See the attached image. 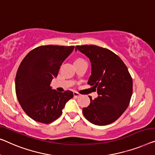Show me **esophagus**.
I'll return each mask as SVG.
<instances>
[{"instance_id":"34e87169","label":"esophagus","mask_w":155,"mask_h":155,"mask_svg":"<svg viewBox=\"0 0 155 155\" xmlns=\"http://www.w3.org/2000/svg\"><path fill=\"white\" fill-rule=\"evenodd\" d=\"M73 94H74V96L75 97H79L81 95V94L78 93V92H74Z\"/></svg>"}]
</instances>
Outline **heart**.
<instances>
[{
  "label": "heart",
  "instance_id": "heart-1",
  "mask_svg": "<svg viewBox=\"0 0 155 155\" xmlns=\"http://www.w3.org/2000/svg\"><path fill=\"white\" fill-rule=\"evenodd\" d=\"M82 61H85L83 58H78L75 60L74 63H80V62H82Z\"/></svg>",
  "mask_w": 155,
  "mask_h": 155
}]
</instances>
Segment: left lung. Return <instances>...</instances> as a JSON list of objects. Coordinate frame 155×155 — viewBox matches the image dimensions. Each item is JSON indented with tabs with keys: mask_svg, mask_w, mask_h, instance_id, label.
<instances>
[{
	"mask_svg": "<svg viewBox=\"0 0 155 155\" xmlns=\"http://www.w3.org/2000/svg\"><path fill=\"white\" fill-rule=\"evenodd\" d=\"M90 58L91 76L87 84L97 91L98 97L83 108L89 122L107 125L118 119L128 107L133 91V81L128 69L120 58L107 48L96 45L76 46Z\"/></svg>",
	"mask_w": 155,
	"mask_h": 155,
	"instance_id": "left-lung-1",
	"label": "left lung"
}]
</instances>
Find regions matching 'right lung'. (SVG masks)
<instances>
[{
  "instance_id": "obj_1",
  "label": "right lung",
  "mask_w": 155,
  "mask_h": 155,
  "mask_svg": "<svg viewBox=\"0 0 155 155\" xmlns=\"http://www.w3.org/2000/svg\"><path fill=\"white\" fill-rule=\"evenodd\" d=\"M74 46L46 45L35 48L18 67L15 78L16 94L24 112L34 120L49 124L61 116L73 92H59L50 86L60 67Z\"/></svg>"
}]
</instances>
